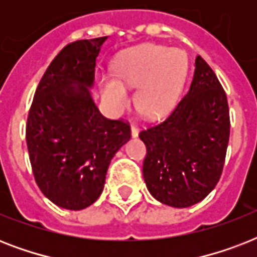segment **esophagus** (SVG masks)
<instances>
[{
	"instance_id": "34e87169",
	"label": "esophagus",
	"mask_w": 257,
	"mask_h": 257,
	"mask_svg": "<svg viewBox=\"0 0 257 257\" xmlns=\"http://www.w3.org/2000/svg\"><path fill=\"white\" fill-rule=\"evenodd\" d=\"M131 135H132V137L139 136V128H137V125L132 124V126H131Z\"/></svg>"
}]
</instances>
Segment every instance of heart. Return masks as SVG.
Masks as SVG:
<instances>
[{"mask_svg": "<svg viewBox=\"0 0 257 257\" xmlns=\"http://www.w3.org/2000/svg\"><path fill=\"white\" fill-rule=\"evenodd\" d=\"M185 56L175 48L144 45L124 54L112 66L114 77L101 78L105 104L118 112L129 102L126 88H136L135 105L145 117L155 118L173 106L185 73Z\"/></svg>", "mask_w": 257, "mask_h": 257, "instance_id": "heart-1", "label": "heart"}]
</instances>
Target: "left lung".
<instances>
[{"instance_id": "8db88e82", "label": "left lung", "mask_w": 257, "mask_h": 257, "mask_svg": "<svg viewBox=\"0 0 257 257\" xmlns=\"http://www.w3.org/2000/svg\"><path fill=\"white\" fill-rule=\"evenodd\" d=\"M229 128L227 94L197 56L187 94L168 117L139 135L147 147L143 175L151 195L175 208L205 199L223 172Z\"/></svg>"}]
</instances>
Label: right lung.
<instances>
[{"instance_id": "add662e5", "label": "right lung", "mask_w": 257, "mask_h": 257, "mask_svg": "<svg viewBox=\"0 0 257 257\" xmlns=\"http://www.w3.org/2000/svg\"><path fill=\"white\" fill-rule=\"evenodd\" d=\"M106 37L80 40L50 62L34 93L26 144L38 188L56 205L80 211L104 189L116 152L131 139V126L100 113L89 89Z\"/></svg>"}]
</instances>
